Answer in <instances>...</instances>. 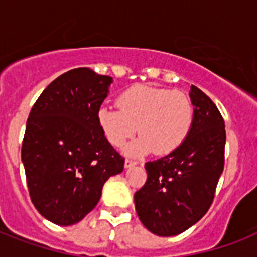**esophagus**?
I'll return each instance as SVG.
<instances>
[{
	"mask_svg": "<svg viewBox=\"0 0 257 257\" xmlns=\"http://www.w3.org/2000/svg\"><path fill=\"white\" fill-rule=\"evenodd\" d=\"M137 163L136 161H133V160H129V159H126V160H125V168H131V167H135V165H136Z\"/></svg>",
	"mask_w": 257,
	"mask_h": 257,
	"instance_id": "esophagus-1",
	"label": "esophagus"
}]
</instances>
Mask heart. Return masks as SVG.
Segmentation results:
<instances>
[{"instance_id": "b5f03b06", "label": "heart", "mask_w": 257, "mask_h": 257, "mask_svg": "<svg viewBox=\"0 0 257 257\" xmlns=\"http://www.w3.org/2000/svg\"><path fill=\"white\" fill-rule=\"evenodd\" d=\"M118 109L101 106L97 121L105 139L120 148L136 133L141 136L126 153L143 156L155 151L169 155L183 144L193 124V104L187 93L151 85H135L117 98Z\"/></svg>"}]
</instances>
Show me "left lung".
Wrapping results in <instances>:
<instances>
[{"label":"left lung","instance_id":"8db88e82","mask_svg":"<svg viewBox=\"0 0 257 257\" xmlns=\"http://www.w3.org/2000/svg\"><path fill=\"white\" fill-rule=\"evenodd\" d=\"M189 96L195 106L189 135L176 151L145 163L147 183L135 193L141 223L164 237L187 231L207 213L224 169L223 116L195 85Z\"/></svg>","mask_w":257,"mask_h":257}]
</instances>
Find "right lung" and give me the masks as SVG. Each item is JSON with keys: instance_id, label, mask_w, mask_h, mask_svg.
<instances>
[{"instance_id": "obj_1", "label": "right lung", "mask_w": 257, "mask_h": 257, "mask_svg": "<svg viewBox=\"0 0 257 257\" xmlns=\"http://www.w3.org/2000/svg\"><path fill=\"white\" fill-rule=\"evenodd\" d=\"M110 84L89 68L72 69L46 86L29 113L21 159L30 200L57 225L81 221L105 181L124 169L97 121Z\"/></svg>"}]
</instances>
